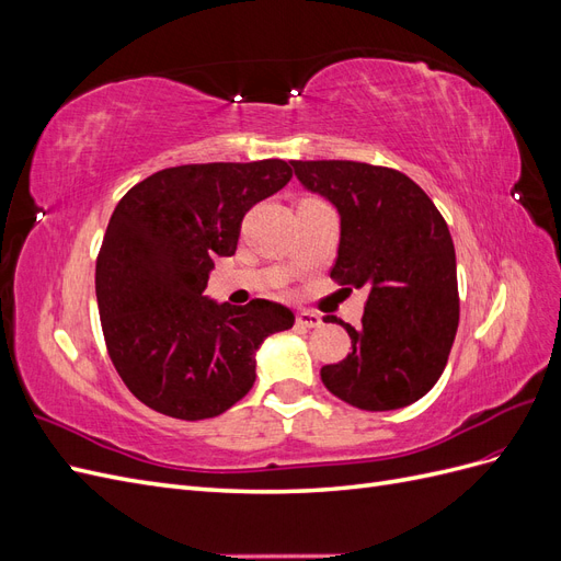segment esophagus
Instances as JSON below:
<instances>
[{
    "label": "esophagus",
    "instance_id": "esophagus-1",
    "mask_svg": "<svg viewBox=\"0 0 561 561\" xmlns=\"http://www.w3.org/2000/svg\"><path fill=\"white\" fill-rule=\"evenodd\" d=\"M297 325L299 328H307V330H313V328H320L322 325V318L313 311H299L297 313Z\"/></svg>",
    "mask_w": 561,
    "mask_h": 561
}]
</instances>
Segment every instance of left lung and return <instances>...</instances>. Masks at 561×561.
Here are the masks:
<instances>
[{"label":"left lung","instance_id":"obj_1","mask_svg":"<svg viewBox=\"0 0 561 561\" xmlns=\"http://www.w3.org/2000/svg\"><path fill=\"white\" fill-rule=\"evenodd\" d=\"M304 190L339 213L330 276L367 290L360 328L339 320L351 353L325 365L332 396L367 412L400 410L445 371L458 328L451 233L421 186L390 168L355 161H290ZM325 322H336L328 316Z\"/></svg>","mask_w":561,"mask_h":561}]
</instances>
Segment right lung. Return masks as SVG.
I'll return each instance as SVG.
<instances>
[{
    "instance_id": "obj_1",
    "label": "right lung",
    "mask_w": 561,
    "mask_h": 561,
    "mask_svg": "<svg viewBox=\"0 0 561 561\" xmlns=\"http://www.w3.org/2000/svg\"><path fill=\"white\" fill-rule=\"evenodd\" d=\"M290 178L280 159L178 165L118 201L98 254V309L118 377L154 412H227L252 388L264 339L295 325L283 304L203 295L215 260L236 252L245 213Z\"/></svg>"
}]
</instances>
